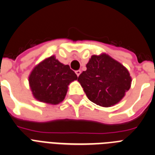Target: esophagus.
Wrapping results in <instances>:
<instances>
[{"label": "esophagus", "mask_w": 155, "mask_h": 155, "mask_svg": "<svg viewBox=\"0 0 155 155\" xmlns=\"http://www.w3.org/2000/svg\"><path fill=\"white\" fill-rule=\"evenodd\" d=\"M80 73H81V71L80 70H76V74L77 75V76H79V75H80Z\"/></svg>", "instance_id": "obj_1"}]
</instances>
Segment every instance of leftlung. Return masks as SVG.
<instances>
[{"label": "left lung", "instance_id": "left-lung-1", "mask_svg": "<svg viewBox=\"0 0 155 155\" xmlns=\"http://www.w3.org/2000/svg\"><path fill=\"white\" fill-rule=\"evenodd\" d=\"M78 81L88 99L104 107L120 101L129 90L131 78L127 69L106 54L93 55Z\"/></svg>", "mask_w": 155, "mask_h": 155}]
</instances>
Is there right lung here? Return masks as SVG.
Here are the masks:
<instances>
[{
	"label": "right lung",
	"instance_id": "obj_1",
	"mask_svg": "<svg viewBox=\"0 0 155 155\" xmlns=\"http://www.w3.org/2000/svg\"><path fill=\"white\" fill-rule=\"evenodd\" d=\"M77 78L69 65L51 56L34 68L28 81L36 100L55 105L65 99L68 85Z\"/></svg>",
	"mask_w": 155,
	"mask_h": 155
}]
</instances>
